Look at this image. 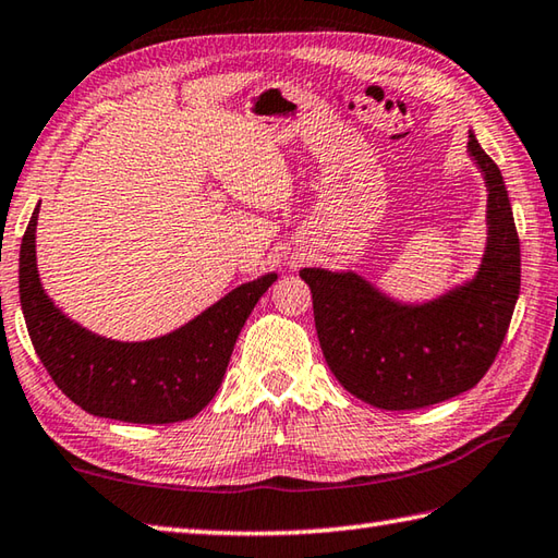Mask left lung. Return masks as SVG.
I'll return each mask as SVG.
<instances>
[{"instance_id":"8db88e82","label":"left lung","mask_w":558,"mask_h":558,"mask_svg":"<svg viewBox=\"0 0 558 558\" xmlns=\"http://www.w3.org/2000/svg\"><path fill=\"white\" fill-rule=\"evenodd\" d=\"M486 183V248L472 278L425 302L389 298L355 270L302 268L336 379L369 407L411 411L478 385L498 355L520 294V239L500 169L469 130Z\"/></svg>"}]
</instances>
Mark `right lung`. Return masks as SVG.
Returning <instances> with one entry per match:
<instances>
[{
    "label": "right lung",
    "instance_id": "right-lung-1",
    "mask_svg": "<svg viewBox=\"0 0 558 558\" xmlns=\"http://www.w3.org/2000/svg\"><path fill=\"white\" fill-rule=\"evenodd\" d=\"M31 215L19 254V294L31 343L52 381L92 416L125 423H177L193 418L217 395L234 343L278 272L227 292L177 331L149 341H113L70 319L38 278L36 227Z\"/></svg>",
    "mask_w": 558,
    "mask_h": 558
}]
</instances>
